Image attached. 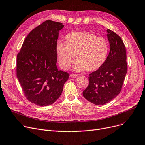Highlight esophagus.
Listing matches in <instances>:
<instances>
[{
    "label": "esophagus",
    "mask_w": 145,
    "mask_h": 145,
    "mask_svg": "<svg viewBox=\"0 0 145 145\" xmlns=\"http://www.w3.org/2000/svg\"><path fill=\"white\" fill-rule=\"evenodd\" d=\"M71 76L72 77V78H78V77H79V76L77 75V74H71Z\"/></svg>",
    "instance_id": "obj_1"
}]
</instances>
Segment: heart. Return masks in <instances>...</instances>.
I'll return each mask as SVG.
<instances>
[{
    "label": "heart",
    "mask_w": 145,
    "mask_h": 145,
    "mask_svg": "<svg viewBox=\"0 0 145 145\" xmlns=\"http://www.w3.org/2000/svg\"><path fill=\"white\" fill-rule=\"evenodd\" d=\"M109 45L105 38L89 32H73L66 35L65 42L58 41L56 53L61 67L66 70L74 62L76 72H94L107 58Z\"/></svg>",
    "instance_id": "heart-1"
}]
</instances>
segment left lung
<instances>
[{"label":"left lung","instance_id":"left-lung-1","mask_svg":"<svg viewBox=\"0 0 145 145\" xmlns=\"http://www.w3.org/2000/svg\"><path fill=\"white\" fill-rule=\"evenodd\" d=\"M110 52L104 63L90 73L89 86L83 91V97L95 105L111 101L120 93L127 73V54L124 44L116 33L107 30Z\"/></svg>","mask_w":145,"mask_h":145}]
</instances>
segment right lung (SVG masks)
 <instances>
[{"instance_id": "right-lung-1", "label": "right lung", "mask_w": 145, "mask_h": 145, "mask_svg": "<svg viewBox=\"0 0 145 145\" xmlns=\"http://www.w3.org/2000/svg\"><path fill=\"white\" fill-rule=\"evenodd\" d=\"M63 23L46 20L28 34L17 56V77L27 99L40 106L53 104L69 74L56 66V45Z\"/></svg>"}]
</instances>
